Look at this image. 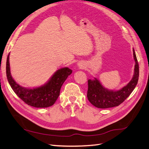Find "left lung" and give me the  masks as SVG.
<instances>
[{
	"instance_id": "1",
	"label": "left lung",
	"mask_w": 149,
	"mask_h": 149,
	"mask_svg": "<svg viewBox=\"0 0 149 149\" xmlns=\"http://www.w3.org/2000/svg\"><path fill=\"white\" fill-rule=\"evenodd\" d=\"M133 52L135 61L134 75L130 82L123 88L118 91L108 90L102 86L96 78L88 80L87 97L93 105L102 109L115 107L121 104L130 95L138 83L139 76V63L134 49H133Z\"/></svg>"
}]
</instances>
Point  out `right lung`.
I'll list each match as a JSON object with an SVG mask.
<instances>
[{
	"label": "right lung",
	"instance_id": "right-lung-1",
	"mask_svg": "<svg viewBox=\"0 0 149 149\" xmlns=\"http://www.w3.org/2000/svg\"><path fill=\"white\" fill-rule=\"evenodd\" d=\"M72 72L68 67L60 68L45 85L28 89L19 85L13 79L10 72L9 54L7 58L6 75L11 88L26 104L35 108H47L54 104L60 95L61 87Z\"/></svg>",
	"mask_w": 149,
	"mask_h": 149
}]
</instances>
